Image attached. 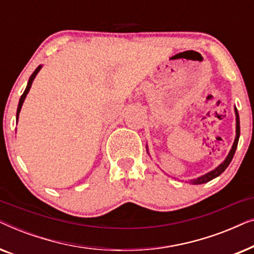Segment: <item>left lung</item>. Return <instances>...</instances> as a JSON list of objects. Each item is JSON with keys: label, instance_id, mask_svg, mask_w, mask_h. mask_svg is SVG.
Wrapping results in <instances>:
<instances>
[{"label": "left lung", "instance_id": "left-lung-1", "mask_svg": "<svg viewBox=\"0 0 254 254\" xmlns=\"http://www.w3.org/2000/svg\"><path fill=\"white\" fill-rule=\"evenodd\" d=\"M235 114H236V137H235V141H234V144H232V147L230 149V151H229V154L227 157L223 162L221 163L220 165L217 166V168H215L214 170H211L206 175L201 176V177H197V178H194V179H190V184H193V185H200V184H204V183H208L210 182V180H213L214 178H216L221 175L222 172L224 171L225 169L228 168L229 164H230L232 158H234V155L236 152V149H237V144H238V140H239V135H241V126H239V116H238V111L237 109L235 107Z\"/></svg>", "mask_w": 254, "mask_h": 254}]
</instances>
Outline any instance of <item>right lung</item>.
<instances>
[{
	"label": "right lung",
	"instance_id": "1",
	"mask_svg": "<svg viewBox=\"0 0 254 254\" xmlns=\"http://www.w3.org/2000/svg\"><path fill=\"white\" fill-rule=\"evenodd\" d=\"M41 67H43V65H41V64H40V65H38V68L36 69V70L33 71V74L30 76V78H29V82H27V85H26V89L24 90L23 95H22V97H20V99H19V103H18V107H17V114H16V120H17V121H18L19 112H20V109H22V106H23V103H24V100H25V98H26V95H27V93H29L30 89H31V85H32V83H33V79L36 78L37 74H38V72L40 71Z\"/></svg>",
	"mask_w": 254,
	"mask_h": 254
}]
</instances>
